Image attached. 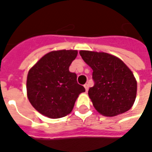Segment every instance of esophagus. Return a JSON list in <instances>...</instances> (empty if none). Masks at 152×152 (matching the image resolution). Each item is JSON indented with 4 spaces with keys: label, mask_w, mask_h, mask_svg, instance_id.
I'll return each instance as SVG.
<instances>
[{
    "label": "esophagus",
    "mask_w": 152,
    "mask_h": 152,
    "mask_svg": "<svg viewBox=\"0 0 152 152\" xmlns=\"http://www.w3.org/2000/svg\"><path fill=\"white\" fill-rule=\"evenodd\" d=\"M84 87H85V89H86V92H88V90H89V84H86V85L84 86Z\"/></svg>",
    "instance_id": "esophagus-1"
}]
</instances>
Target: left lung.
Returning <instances> with one entry per match:
<instances>
[{"instance_id": "left-lung-1", "label": "left lung", "mask_w": 152, "mask_h": 152, "mask_svg": "<svg viewBox=\"0 0 152 152\" xmlns=\"http://www.w3.org/2000/svg\"><path fill=\"white\" fill-rule=\"evenodd\" d=\"M80 54L93 69L94 86L88 94L98 112L115 116L129 111L137 94V81L131 70L107 53L80 50Z\"/></svg>"}]
</instances>
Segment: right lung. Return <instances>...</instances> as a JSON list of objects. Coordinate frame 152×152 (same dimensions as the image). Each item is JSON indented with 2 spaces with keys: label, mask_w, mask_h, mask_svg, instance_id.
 I'll return each instance as SVG.
<instances>
[{
  "label": "right lung",
  "mask_w": 152,
  "mask_h": 152,
  "mask_svg": "<svg viewBox=\"0 0 152 152\" xmlns=\"http://www.w3.org/2000/svg\"><path fill=\"white\" fill-rule=\"evenodd\" d=\"M77 50H56L46 53L29 70L27 94L37 112L51 119L71 113L76 99L86 91L76 81V74L69 66Z\"/></svg>",
  "instance_id": "1"
}]
</instances>
